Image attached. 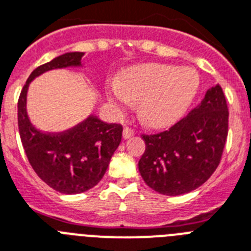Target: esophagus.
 I'll return each mask as SVG.
<instances>
[{
	"label": "esophagus",
	"instance_id": "34e87169",
	"mask_svg": "<svg viewBox=\"0 0 251 251\" xmlns=\"http://www.w3.org/2000/svg\"><path fill=\"white\" fill-rule=\"evenodd\" d=\"M122 134H124V138L129 139L134 135V130H132L131 127H129V126H125V127H124V132H122Z\"/></svg>",
	"mask_w": 251,
	"mask_h": 251
}]
</instances>
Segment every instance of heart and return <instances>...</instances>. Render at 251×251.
<instances>
[{"label":"heart","instance_id":"heart-1","mask_svg":"<svg viewBox=\"0 0 251 251\" xmlns=\"http://www.w3.org/2000/svg\"><path fill=\"white\" fill-rule=\"evenodd\" d=\"M198 88L199 76L191 69L148 64L126 70L120 81L109 84L107 97L119 111L140 102L143 121L153 127H163L184 115Z\"/></svg>","mask_w":251,"mask_h":251}]
</instances>
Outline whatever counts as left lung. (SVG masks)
Here are the masks:
<instances>
[{
	"label": "left lung",
	"mask_w": 251,
	"mask_h": 251,
	"mask_svg": "<svg viewBox=\"0 0 251 251\" xmlns=\"http://www.w3.org/2000/svg\"><path fill=\"white\" fill-rule=\"evenodd\" d=\"M228 134V108L220 85L210 88L198 107L166 131L144 135L139 172L163 195H181L203 185L222 158Z\"/></svg>",
	"instance_id": "1"
}]
</instances>
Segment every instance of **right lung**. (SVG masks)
<instances>
[{
	"instance_id": "right-lung-1",
	"label": "right lung",
	"mask_w": 251,
	"mask_h": 251,
	"mask_svg": "<svg viewBox=\"0 0 251 251\" xmlns=\"http://www.w3.org/2000/svg\"><path fill=\"white\" fill-rule=\"evenodd\" d=\"M83 56V52H69L37 67L18 100L19 132L29 163L48 186L62 194H80L96 186L122 138L120 124H107L93 115L62 132H43L31 125L26 113L31 80L48 70L80 66Z\"/></svg>"
}]
</instances>
